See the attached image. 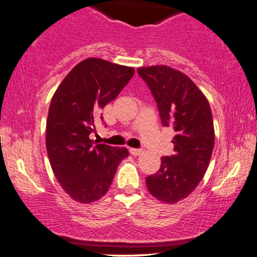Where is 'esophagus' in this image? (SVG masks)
I'll list each match as a JSON object with an SVG mask.
<instances>
[{
    "instance_id": "obj_1",
    "label": "esophagus",
    "mask_w": 257,
    "mask_h": 257,
    "mask_svg": "<svg viewBox=\"0 0 257 257\" xmlns=\"http://www.w3.org/2000/svg\"><path fill=\"white\" fill-rule=\"evenodd\" d=\"M131 154L134 155V157H138V155L143 154V149H136V148H132Z\"/></svg>"
}]
</instances>
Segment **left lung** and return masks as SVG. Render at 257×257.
Wrapping results in <instances>:
<instances>
[{
  "instance_id": "left-lung-1",
  "label": "left lung",
  "mask_w": 257,
  "mask_h": 257,
  "mask_svg": "<svg viewBox=\"0 0 257 257\" xmlns=\"http://www.w3.org/2000/svg\"><path fill=\"white\" fill-rule=\"evenodd\" d=\"M158 104L162 124L172 126L174 154L145 179L158 200L174 204L190 195L205 174L214 149V121L208 99L188 76L168 66L138 68Z\"/></svg>"
}]
</instances>
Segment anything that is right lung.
Listing matches in <instances>:
<instances>
[{"label":"right lung","instance_id":"1","mask_svg":"<svg viewBox=\"0 0 257 257\" xmlns=\"http://www.w3.org/2000/svg\"><path fill=\"white\" fill-rule=\"evenodd\" d=\"M133 74L132 67L87 58L67 74L52 97L46 125L49 163L63 190L78 203L102 198L119 163L129 155L126 148L93 145L89 134L100 109L115 99Z\"/></svg>","mask_w":257,"mask_h":257}]
</instances>
